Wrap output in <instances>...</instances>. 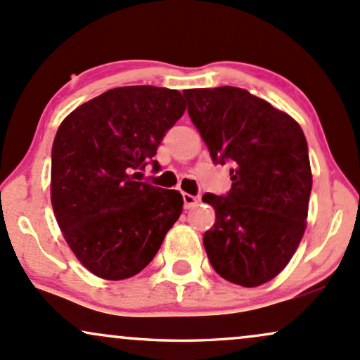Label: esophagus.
<instances>
[{
    "instance_id": "34e87169",
    "label": "esophagus",
    "mask_w": 360,
    "mask_h": 360,
    "mask_svg": "<svg viewBox=\"0 0 360 360\" xmlns=\"http://www.w3.org/2000/svg\"><path fill=\"white\" fill-rule=\"evenodd\" d=\"M181 197H184L185 209H192V207H195L198 204V197H195V195H190V193L184 192L181 193Z\"/></svg>"
}]
</instances>
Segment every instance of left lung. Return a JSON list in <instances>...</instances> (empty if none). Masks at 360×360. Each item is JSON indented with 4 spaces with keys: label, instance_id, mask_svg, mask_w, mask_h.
I'll return each mask as SVG.
<instances>
[{
    "label": "left lung",
    "instance_id": "obj_1",
    "mask_svg": "<svg viewBox=\"0 0 360 360\" xmlns=\"http://www.w3.org/2000/svg\"><path fill=\"white\" fill-rule=\"evenodd\" d=\"M212 162L231 165L226 195L205 193L215 224L204 246L215 273L252 288L290 263L307 227L311 170L293 117L239 87L184 91Z\"/></svg>",
    "mask_w": 360,
    "mask_h": 360
}]
</instances>
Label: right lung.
<instances>
[{"mask_svg":"<svg viewBox=\"0 0 360 360\" xmlns=\"http://www.w3.org/2000/svg\"><path fill=\"white\" fill-rule=\"evenodd\" d=\"M179 91L116 87L62 121L52 146L50 197L69 248L91 273L126 280L151 263L180 217L179 190L139 181L167 131L180 120Z\"/></svg>","mask_w":360,"mask_h":360,"instance_id":"add662e5","label":"right lung"}]
</instances>
